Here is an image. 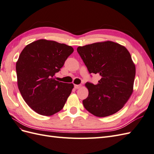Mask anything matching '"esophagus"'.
Returning a JSON list of instances; mask_svg holds the SVG:
<instances>
[{"label": "esophagus", "instance_id": "esophagus-1", "mask_svg": "<svg viewBox=\"0 0 154 154\" xmlns=\"http://www.w3.org/2000/svg\"><path fill=\"white\" fill-rule=\"evenodd\" d=\"M81 87V85H74V88H76V89H78V88H80Z\"/></svg>", "mask_w": 154, "mask_h": 154}]
</instances>
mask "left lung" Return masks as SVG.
<instances>
[{"label":"left lung","instance_id":"left-lung-1","mask_svg":"<svg viewBox=\"0 0 154 154\" xmlns=\"http://www.w3.org/2000/svg\"><path fill=\"white\" fill-rule=\"evenodd\" d=\"M77 51L88 72L99 74L96 85L87 82L88 96L83 100L87 110L106 117L122 109L133 92L136 67L128 51L114 42L80 46Z\"/></svg>","mask_w":154,"mask_h":154}]
</instances>
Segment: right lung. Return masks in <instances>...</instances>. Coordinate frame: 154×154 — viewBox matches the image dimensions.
Masks as SVG:
<instances>
[{
  "label": "right lung",
  "mask_w": 154,
  "mask_h": 154,
  "mask_svg": "<svg viewBox=\"0 0 154 154\" xmlns=\"http://www.w3.org/2000/svg\"><path fill=\"white\" fill-rule=\"evenodd\" d=\"M73 51L71 46L44 39L22 50L16 63L18 89L36 113L49 116L63 109L74 85L55 80L54 76Z\"/></svg>",
  "instance_id": "add662e5"
}]
</instances>
